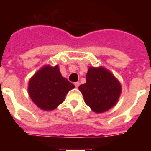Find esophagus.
I'll return each mask as SVG.
<instances>
[{
  "label": "esophagus",
  "instance_id": "34e87169",
  "mask_svg": "<svg viewBox=\"0 0 151 151\" xmlns=\"http://www.w3.org/2000/svg\"><path fill=\"white\" fill-rule=\"evenodd\" d=\"M75 86H76V88H78V86H79V85H80V83L78 82H75Z\"/></svg>",
  "mask_w": 151,
  "mask_h": 151
}]
</instances>
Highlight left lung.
I'll use <instances>...</instances> for the list:
<instances>
[{
	"mask_svg": "<svg viewBox=\"0 0 151 151\" xmlns=\"http://www.w3.org/2000/svg\"><path fill=\"white\" fill-rule=\"evenodd\" d=\"M78 89L85 104L95 113L107 111L115 106L122 91L120 82L104 67L88 68L86 82Z\"/></svg>",
	"mask_w": 151,
	"mask_h": 151,
	"instance_id": "1",
	"label": "left lung"
}]
</instances>
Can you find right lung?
<instances>
[{"mask_svg": "<svg viewBox=\"0 0 151 151\" xmlns=\"http://www.w3.org/2000/svg\"><path fill=\"white\" fill-rule=\"evenodd\" d=\"M75 88L62 76L58 66L47 65L30 78L28 91L31 99L40 109L53 110L62 104L66 94Z\"/></svg>", "mask_w": 151, "mask_h": 151, "instance_id": "right-lung-1", "label": "right lung"}]
</instances>
